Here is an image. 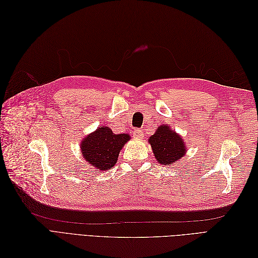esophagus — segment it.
<instances>
[{
  "label": "esophagus",
  "mask_w": 258,
  "mask_h": 258,
  "mask_svg": "<svg viewBox=\"0 0 258 258\" xmlns=\"http://www.w3.org/2000/svg\"><path fill=\"white\" fill-rule=\"evenodd\" d=\"M132 135H134V137L136 139H142L144 137L143 131L140 130V129H135L134 131H132Z\"/></svg>",
  "instance_id": "esophagus-1"
}]
</instances>
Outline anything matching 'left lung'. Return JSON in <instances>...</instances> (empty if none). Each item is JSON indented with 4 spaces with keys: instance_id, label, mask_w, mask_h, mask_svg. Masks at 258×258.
I'll return each instance as SVG.
<instances>
[{
    "instance_id": "left-lung-1",
    "label": "left lung",
    "mask_w": 258,
    "mask_h": 258,
    "mask_svg": "<svg viewBox=\"0 0 258 258\" xmlns=\"http://www.w3.org/2000/svg\"><path fill=\"white\" fill-rule=\"evenodd\" d=\"M155 158L161 166L171 165L178 161L186 152L183 139L169 124H161L155 134L148 139Z\"/></svg>"
}]
</instances>
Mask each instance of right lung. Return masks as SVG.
<instances>
[{
	"mask_svg": "<svg viewBox=\"0 0 258 258\" xmlns=\"http://www.w3.org/2000/svg\"><path fill=\"white\" fill-rule=\"evenodd\" d=\"M129 140L127 134L114 135L111 128L101 127L83 139L82 155L89 165L98 169L95 171L101 172L115 166L119 152Z\"/></svg>",
	"mask_w": 258,
	"mask_h": 258,
	"instance_id": "right-lung-1",
	"label": "right lung"
}]
</instances>
